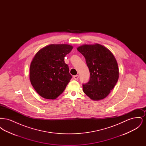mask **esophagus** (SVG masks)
<instances>
[{
    "mask_svg": "<svg viewBox=\"0 0 146 146\" xmlns=\"http://www.w3.org/2000/svg\"><path fill=\"white\" fill-rule=\"evenodd\" d=\"M73 78H74V79H75V80H77V79L79 78V76H78V75L74 76H73Z\"/></svg>",
    "mask_w": 146,
    "mask_h": 146,
    "instance_id": "34e87169",
    "label": "esophagus"
}]
</instances>
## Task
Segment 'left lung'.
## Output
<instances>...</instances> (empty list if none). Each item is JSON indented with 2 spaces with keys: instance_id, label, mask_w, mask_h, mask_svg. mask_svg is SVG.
<instances>
[{
  "instance_id": "8db88e82",
  "label": "left lung",
  "mask_w": 146,
  "mask_h": 146,
  "mask_svg": "<svg viewBox=\"0 0 146 146\" xmlns=\"http://www.w3.org/2000/svg\"><path fill=\"white\" fill-rule=\"evenodd\" d=\"M77 50L85 58L90 78L83 84L84 92L91 100L98 101L107 97L118 82L119 69L111 52L100 44L83 45Z\"/></svg>"
}]
</instances>
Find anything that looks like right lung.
<instances>
[{
    "label": "right lung",
    "instance_id": "add662e5",
    "mask_svg": "<svg viewBox=\"0 0 146 146\" xmlns=\"http://www.w3.org/2000/svg\"><path fill=\"white\" fill-rule=\"evenodd\" d=\"M72 49L68 44H50L35 54L30 65L29 79L42 97L56 99L66 89L72 76L64 60Z\"/></svg>",
    "mask_w": 146,
    "mask_h": 146
}]
</instances>
